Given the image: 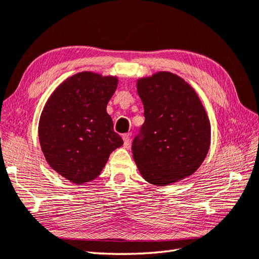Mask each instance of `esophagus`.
I'll use <instances>...</instances> for the list:
<instances>
[{"label": "esophagus", "mask_w": 259, "mask_h": 259, "mask_svg": "<svg viewBox=\"0 0 259 259\" xmlns=\"http://www.w3.org/2000/svg\"><path fill=\"white\" fill-rule=\"evenodd\" d=\"M130 137H131V135L130 134H125V135H123L122 136V139H123V146L125 147H128L129 146V144H130Z\"/></svg>", "instance_id": "34e87169"}]
</instances>
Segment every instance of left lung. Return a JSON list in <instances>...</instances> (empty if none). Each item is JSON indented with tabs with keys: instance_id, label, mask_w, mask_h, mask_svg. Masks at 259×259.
<instances>
[{
	"instance_id": "left-lung-1",
	"label": "left lung",
	"mask_w": 259,
	"mask_h": 259,
	"mask_svg": "<svg viewBox=\"0 0 259 259\" xmlns=\"http://www.w3.org/2000/svg\"><path fill=\"white\" fill-rule=\"evenodd\" d=\"M145 110L143 139L133 155L149 184L166 186L193 175L211 145V124L199 94L181 76L157 72L137 79Z\"/></svg>"
}]
</instances>
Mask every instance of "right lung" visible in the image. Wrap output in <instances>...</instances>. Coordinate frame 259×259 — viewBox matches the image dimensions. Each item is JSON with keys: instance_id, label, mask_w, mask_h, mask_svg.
I'll list each match as a JSON object with an SVG mask.
<instances>
[{"instance_id": "obj_1", "label": "right lung", "mask_w": 259, "mask_h": 259, "mask_svg": "<svg viewBox=\"0 0 259 259\" xmlns=\"http://www.w3.org/2000/svg\"><path fill=\"white\" fill-rule=\"evenodd\" d=\"M118 76L80 72L55 89L40 114L38 135L48 165L74 184L98 177L110 154L123 145L106 105Z\"/></svg>"}]
</instances>
